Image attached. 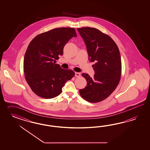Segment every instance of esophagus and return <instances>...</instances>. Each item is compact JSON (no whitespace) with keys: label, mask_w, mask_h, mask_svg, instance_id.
<instances>
[{"label":"esophagus","mask_w":150,"mask_h":150,"mask_svg":"<svg viewBox=\"0 0 150 150\" xmlns=\"http://www.w3.org/2000/svg\"><path fill=\"white\" fill-rule=\"evenodd\" d=\"M80 75H81V74L80 73L76 72V73H75V77H80Z\"/></svg>","instance_id":"obj_1"}]
</instances>
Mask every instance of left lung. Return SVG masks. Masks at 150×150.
Returning a JSON list of instances; mask_svg holds the SVG:
<instances>
[{"label": "left lung", "instance_id": "1", "mask_svg": "<svg viewBox=\"0 0 150 150\" xmlns=\"http://www.w3.org/2000/svg\"><path fill=\"white\" fill-rule=\"evenodd\" d=\"M86 45L89 60L95 62L93 77L83 73L87 85L79 90L84 100L99 102L112 94L119 84L122 73L120 52L110 37L92 27L77 28Z\"/></svg>", "mask_w": 150, "mask_h": 150}]
</instances>
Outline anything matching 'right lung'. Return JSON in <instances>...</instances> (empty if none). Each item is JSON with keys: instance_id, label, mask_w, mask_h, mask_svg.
I'll return each mask as SVG.
<instances>
[{"instance_id": "add662e5", "label": "right lung", "mask_w": 150, "mask_h": 150, "mask_svg": "<svg viewBox=\"0 0 150 150\" xmlns=\"http://www.w3.org/2000/svg\"><path fill=\"white\" fill-rule=\"evenodd\" d=\"M76 36L74 28L60 27L41 33L31 41L24 57L23 72L27 83L37 95L54 98L74 76V71L62 68L56 60L63 54L67 43Z\"/></svg>"}]
</instances>
